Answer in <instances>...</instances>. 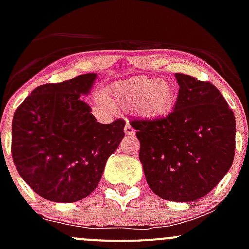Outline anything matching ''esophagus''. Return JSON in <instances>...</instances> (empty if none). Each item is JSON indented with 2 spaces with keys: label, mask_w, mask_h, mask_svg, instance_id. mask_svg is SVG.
<instances>
[{
  "label": "esophagus",
  "mask_w": 249,
  "mask_h": 249,
  "mask_svg": "<svg viewBox=\"0 0 249 249\" xmlns=\"http://www.w3.org/2000/svg\"><path fill=\"white\" fill-rule=\"evenodd\" d=\"M124 132H125V135H127V136H132V135H135V130L132 129V126L130 125L129 122H126V124H125Z\"/></svg>",
  "instance_id": "esophagus-1"
}]
</instances>
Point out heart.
<instances>
[{"label":"heart","mask_w":249,"mask_h":249,"mask_svg":"<svg viewBox=\"0 0 249 249\" xmlns=\"http://www.w3.org/2000/svg\"><path fill=\"white\" fill-rule=\"evenodd\" d=\"M113 104L124 109L136 108L145 118H161L175 104V88L169 80L134 77L114 83L109 89Z\"/></svg>","instance_id":"b5f03b06"}]
</instances>
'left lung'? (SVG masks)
<instances>
[{
	"mask_svg": "<svg viewBox=\"0 0 249 249\" xmlns=\"http://www.w3.org/2000/svg\"><path fill=\"white\" fill-rule=\"evenodd\" d=\"M179 92L173 110L158 119H135L140 161L154 194L169 201L205 196L231 167L236 123L210 82L176 73Z\"/></svg>",
	"mask_w": 249,
	"mask_h": 249,
	"instance_id": "8db88e82",
	"label": "left lung"
}]
</instances>
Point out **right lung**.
Segmentation results:
<instances>
[{"label": "right lung", "instance_id": "right-lung-1", "mask_svg": "<svg viewBox=\"0 0 249 249\" xmlns=\"http://www.w3.org/2000/svg\"><path fill=\"white\" fill-rule=\"evenodd\" d=\"M96 77L87 73L37 87L14 113V165L31 189L49 201L76 202L91 194L124 137V120L100 124L80 100Z\"/></svg>", "mask_w": 249, "mask_h": 249}]
</instances>
